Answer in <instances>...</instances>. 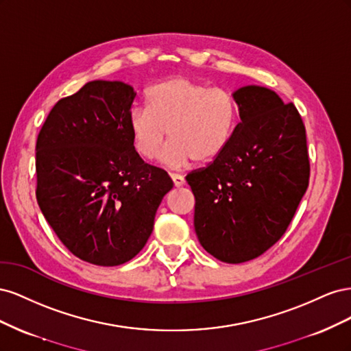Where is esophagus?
I'll use <instances>...</instances> for the list:
<instances>
[{
  "label": "esophagus",
  "mask_w": 351,
  "mask_h": 351,
  "mask_svg": "<svg viewBox=\"0 0 351 351\" xmlns=\"http://www.w3.org/2000/svg\"><path fill=\"white\" fill-rule=\"evenodd\" d=\"M171 178H173V183H174L176 187H182L186 183L184 178L182 176H178V174H171Z\"/></svg>",
  "instance_id": "34e87169"
}]
</instances>
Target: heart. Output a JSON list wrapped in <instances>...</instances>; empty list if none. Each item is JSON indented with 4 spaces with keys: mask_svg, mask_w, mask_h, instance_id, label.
<instances>
[{
    "mask_svg": "<svg viewBox=\"0 0 351 351\" xmlns=\"http://www.w3.org/2000/svg\"><path fill=\"white\" fill-rule=\"evenodd\" d=\"M239 123V104L231 90L209 88L184 76L156 83L147 92V107H134L127 119L136 152L155 158L168 137L164 161L182 168L192 161L217 159L231 142Z\"/></svg>",
    "mask_w": 351,
    "mask_h": 351,
    "instance_id": "b5f03b06",
    "label": "heart"
}]
</instances>
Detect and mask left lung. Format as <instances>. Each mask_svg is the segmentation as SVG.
<instances>
[{
  "label": "left lung",
  "instance_id": "1",
  "mask_svg": "<svg viewBox=\"0 0 351 351\" xmlns=\"http://www.w3.org/2000/svg\"><path fill=\"white\" fill-rule=\"evenodd\" d=\"M240 123L208 167L186 180L195 195V231L208 253L241 263L277 243L309 186L306 129L294 104L262 86L237 89Z\"/></svg>",
  "mask_w": 351,
  "mask_h": 351
}]
</instances>
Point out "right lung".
I'll use <instances>...</instances> for the list:
<instances>
[{
    "label": "right lung",
    "mask_w": 351,
    "mask_h": 351,
    "mask_svg": "<svg viewBox=\"0 0 351 351\" xmlns=\"http://www.w3.org/2000/svg\"><path fill=\"white\" fill-rule=\"evenodd\" d=\"M134 97L123 82H89L54 105L36 141L42 214L74 256L98 267L143 249L174 186L134 149L127 124Z\"/></svg>",
    "instance_id": "obj_1"
}]
</instances>
